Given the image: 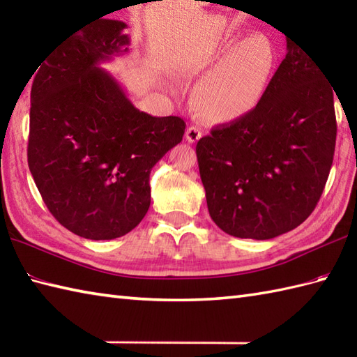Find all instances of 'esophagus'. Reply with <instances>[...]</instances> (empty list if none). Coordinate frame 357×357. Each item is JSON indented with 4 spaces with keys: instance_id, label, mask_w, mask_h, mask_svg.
<instances>
[{
    "instance_id": "34e87169",
    "label": "esophagus",
    "mask_w": 357,
    "mask_h": 357,
    "mask_svg": "<svg viewBox=\"0 0 357 357\" xmlns=\"http://www.w3.org/2000/svg\"><path fill=\"white\" fill-rule=\"evenodd\" d=\"M201 136H202V132L199 130L198 127L190 126V127L187 128V132H185V139H187L188 142H196L198 139H201Z\"/></svg>"
}]
</instances>
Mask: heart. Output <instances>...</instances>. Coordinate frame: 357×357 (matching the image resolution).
<instances>
[{"instance_id":"1","label":"heart","mask_w":357,"mask_h":357,"mask_svg":"<svg viewBox=\"0 0 357 357\" xmlns=\"http://www.w3.org/2000/svg\"><path fill=\"white\" fill-rule=\"evenodd\" d=\"M227 33L219 44L216 64L193 90V104L211 124L244 119L262 101L276 67V52L265 35L242 38Z\"/></svg>"}]
</instances>
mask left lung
<instances>
[{
    "label": "left lung",
    "mask_w": 357,
    "mask_h": 357,
    "mask_svg": "<svg viewBox=\"0 0 357 357\" xmlns=\"http://www.w3.org/2000/svg\"><path fill=\"white\" fill-rule=\"evenodd\" d=\"M333 90L314 59L287 40L259 105L198 141L208 213L222 231L271 239L312 215L335 155Z\"/></svg>",
    "instance_id": "left-lung-1"
}]
</instances>
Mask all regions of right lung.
<instances>
[{
  "label": "right lung",
  "mask_w": 357,
  "mask_h": 357,
  "mask_svg": "<svg viewBox=\"0 0 357 357\" xmlns=\"http://www.w3.org/2000/svg\"><path fill=\"white\" fill-rule=\"evenodd\" d=\"M124 29L102 17L78 29L36 67L30 92V173L53 218L93 241L121 238L142 221L150 172L185 132L178 116L136 109L100 67L128 52Z\"/></svg>",
  "instance_id": "obj_1"
}]
</instances>
